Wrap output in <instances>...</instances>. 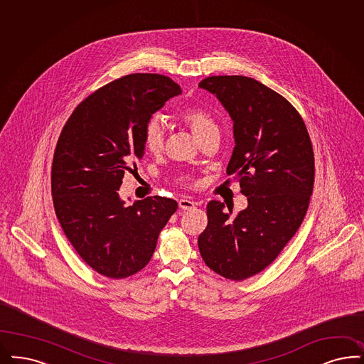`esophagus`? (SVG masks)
<instances>
[{
	"label": "esophagus",
	"instance_id": "1",
	"mask_svg": "<svg viewBox=\"0 0 364 364\" xmlns=\"http://www.w3.org/2000/svg\"><path fill=\"white\" fill-rule=\"evenodd\" d=\"M194 206H196V202L191 201V200H188V198L179 200V208L183 209V210H190V209H193Z\"/></svg>",
	"mask_w": 364,
	"mask_h": 364
}]
</instances>
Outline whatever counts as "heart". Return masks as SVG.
I'll list each match as a JSON object with an SVG mask.
<instances>
[{
    "label": "heart",
    "mask_w": 364,
    "mask_h": 364,
    "mask_svg": "<svg viewBox=\"0 0 364 364\" xmlns=\"http://www.w3.org/2000/svg\"><path fill=\"white\" fill-rule=\"evenodd\" d=\"M179 119L188 125L193 135L200 141L205 136L217 132V124L212 114L201 107H188L179 113ZM143 143L151 154H159L164 147V132L162 125L156 120L147 122L143 134Z\"/></svg>",
    "instance_id": "1"
}]
</instances>
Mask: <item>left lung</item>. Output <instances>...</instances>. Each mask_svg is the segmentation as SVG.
I'll return each mask as SVG.
<instances>
[{
	"label": "left lung",
	"instance_id": "1",
	"mask_svg": "<svg viewBox=\"0 0 364 364\" xmlns=\"http://www.w3.org/2000/svg\"><path fill=\"white\" fill-rule=\"evenodd\" d=\"M198 86L233 120L236 146L227 174L248 200L235 215L228 203L209 202L198 248L209 269L242 281L269 266L301 227L314 185L313 147L296 109L254 78L213 75Z\"/></svg>",
	"mask_w": 364,
	"mask_h": 364
}]
</instances>
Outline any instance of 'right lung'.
<instances>
[{"mask_svg": "<svg viewBox=\"0 0 364 364\" xmlns=\"http://www.w3.org/2000/svg\"><path fill=\"white\" fill-rule=\"evenodd\" d=\"M181 92L166 75H125L85 98L58 139L55 213L77 254L104 277L122 279L144 269L176 212V201L159 196L127 206L117 190L144 154L151 116Z\"/></svg>", "mask_w": 364, "mask_h": 364, "instance_id": "1", "label": "right lung"}]
</instances>
